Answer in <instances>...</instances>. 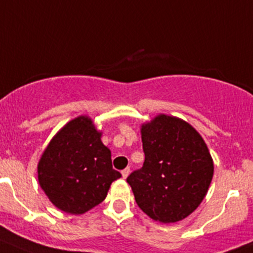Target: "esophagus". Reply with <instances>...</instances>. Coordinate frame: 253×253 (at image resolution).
Wrapping results in <instances>:
<instances>
[{"label":"esophagus","instance_id":"esophagus-1","mask_svg":"<svg viewBox=\"0 0 253 253\" xmlns=\"http://www.w3.org/2000/svg\"><path fill=\"white\" fill-rule=\"evenodd\" d=\"M121 173H122V176H124V179H126L127 176H128V174H129V168L124 169V170H122Z\"/></svg>","mask_w":253,"mask_h":253}]
</instances>
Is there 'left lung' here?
Masks as SVG:
<instances>
[{
	"instance_id": "obj_1",
	"label": "left lung",
	"mask_w": 253,
	"mask_h": 253,
	"mask_svg": "<svg viewBox=\"0 0 253 253\" xmlns=\"http://www.w3.org/2000/svg\"><path fill=\"white\" fill-rule=\"evenodd\" d=\"M144 163L127 178L137 205L162 224L180 221L205 198L214 162L199 132L161 114L141 126Z\"/></svg>"
}]
</instances>
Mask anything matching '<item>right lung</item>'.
I'll list each match as a JSON object with an SVG mask.
<instances>
[{
    "label": "right lung",
    "mask_w": 253,
    "mask_h": 253,
    "mask_svg": "<svg viewBox=\"0 0 253 253\" xmlns=\"http://www.w3.org/2000/svg\"><path fill=\"white\" fill-rule=\"evenodd\" d=\"M101 136L89 116H79L61 127L42 153L39 185L61 211L85 214L104 202L112 181L121 178Z\"/></svg>",
    "instance_id": "right-lung-1"
}]
</instances>
